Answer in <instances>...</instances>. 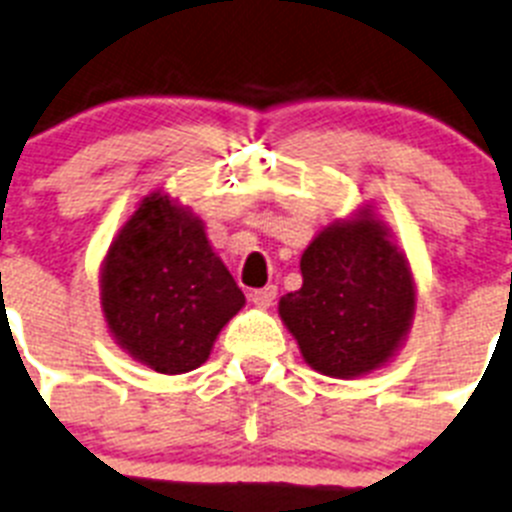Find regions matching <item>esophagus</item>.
Wrapping results in <instances>:
<instances>
[{"mask_svg":"<svg viewBox=\"0 0 512 512\" xmlns=\"http://www.w3.org/2000/svg\"><path fill=\"white\" fill-rule=\"evenodd\" d=\"M276 294H278L276 286H265V289H255V291H252V294H249V299H252V304H255V307L268 309L270 304L276 302Z\"/></svg>","mask_w":512,"mask_h":512,"instance_id":"34e87169","label":"esophagus"}]
</instances>
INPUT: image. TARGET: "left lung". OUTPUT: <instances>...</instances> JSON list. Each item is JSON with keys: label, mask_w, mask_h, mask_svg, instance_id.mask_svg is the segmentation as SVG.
Here are the masks:
<instances>
[{"label": "left lung", "mask_w": 512, "mask_h": 512, "mask_svg": "<svg viewBox=\"0 0 512 512\" xmlns=\"http://www.w3.org/2000/svg\"><path fill=\"white\" fill-rule=\"evenodd\" d=\"M302 289L281 296L278 315L304 362L328 377H359L398 351L414 317L406 257L369 210L330 223L302 255Z\"/></svg>", "instance_id": "obj_1"}]
</instances>
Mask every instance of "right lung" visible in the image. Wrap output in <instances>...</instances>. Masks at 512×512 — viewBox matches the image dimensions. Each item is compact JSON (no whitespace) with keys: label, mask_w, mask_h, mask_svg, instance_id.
I'll use <instances>...</instances> for the list:
<instances>
[{"label":"right lung","mask_w":512,"mask_h":512,"mask_svg":"<svg viewBox=\"0 0 512 512\" xmlns=\"http://www.w3.org/2000/svg\"><path fill=\"white\" fill-rule=\"evenodd\" d=\"M101 307L127 354L161 375H182L208 359L244 294L210 247L203 221L153 192L111 242Z\"/></svg>","instance_id":"right-lung-1"}]
</instances>
